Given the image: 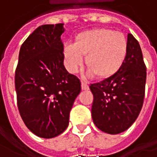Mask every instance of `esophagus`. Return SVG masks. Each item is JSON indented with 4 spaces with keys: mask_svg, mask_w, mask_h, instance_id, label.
<instances>
[{
    "mask_svg": "<svg viewBox=\"0 0 157 157\" xmlns=\"http://www.w3.org/2000/svg\"><path fill=\"white\" fill-rule=\"evenodd\" d=\"M82 89H84V90L89 89V85L85 81H82Z\"/></svg>",
    "mask_w": 157,
    "mask_h": 157,
    "instance_id": "34e87169",
    "label": "esophagus"
}]
</instances>
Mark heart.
Here are the masks:
<instances>
[{
    "label": "heart",
    "instance_id": "obj_1",
    "mask_svg": "<svg viewBox=\"0 0 157 157\" xmlns=\"http://www.w3.org/2000/svg\"><path fill=\"white\" fill-rule=\"evenodd\" d=\"M128 52L126 36L121 32L107 29H95L80 35L74 45L66 44L63 54L67 68L75 72L83 63L89 68L88 74L98 77L110 76L121 68Z\"/></svg>",
    "mask_w": 157,
    "mask_h": 157
}]
</instances>
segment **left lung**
Instances as JSON below:
<instances>
[{
  "label": "left lung",
  "mask_w": 157,
  "mask_h": 157,
  "mask_svg": "<svg viewBox=\"0 0 157 157\" xmlns=\"http://www.w3.org/2000/svg\"><path fill=\"white\" fill-rule=\"evenodd\" d=\"M146 65L138 41L128 35V52L116 73L89 88L94 95L91 109L95 125L109 134L123 132L140 114L145 95Z\"/></svg>",
  "instance_id": "left-lung-1"
}]
</instances>
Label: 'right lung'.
I'll return each mask as SVG.
<instances>
[{
	"label": "right lung",
	"instance_id": "1",
	"mask_svg": "<svg viewBox=\"0 0 157 157\" xmlns=\"http://www.w3.org/2000/svg\"><path fill=\"white\" fill-rule=\"evenodd\" d=\"M63 24L38 27L22 43L15 69L17 106L25 125L42 138H53L68 126L81 82L63 65Z\"/></svg>",
	"mask_w": 157,
	"mask_h": 157
}]
</instances>
